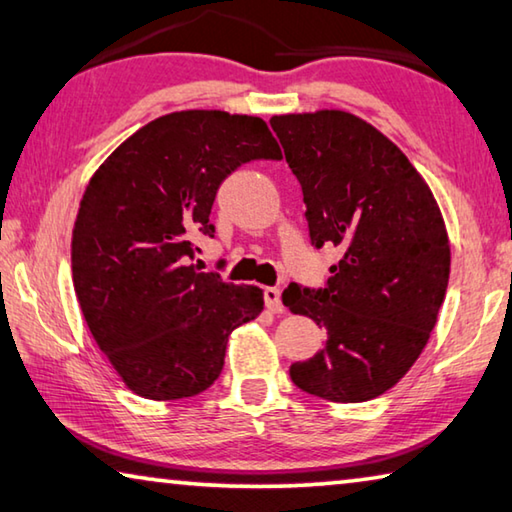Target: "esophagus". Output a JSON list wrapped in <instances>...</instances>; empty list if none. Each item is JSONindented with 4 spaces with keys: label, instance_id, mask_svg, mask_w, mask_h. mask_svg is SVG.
Masks as SVG:
<instances>
[{
    "label": "esophagus",
    "instance_id": "34e87169",
    "mask_svg": "<svg viewBox=\"0 0 512 512\" xmlns=\"http://www.w3.org/2000/svg\"><path fill=\"white\" fill-rule=\"evenodd\" d=\"M264 302H266V309L273 311V314H282V298H280V289L277 287H266L264 289Z\"/></svg>",
    "mask_w": 512,
    "mask_h": 512
}]
</instances>
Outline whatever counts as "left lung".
Instances as JSON below:
<instances>
[{"label": "left lung", "mask_w": 512, "mask_h": 512, "mask_svg": "<svg viewBox=\"0 0 512 512\" xmlns=\"http://www.w3.org/2000/svg\"><path fill=\"white\" fill-rule=\"evenodd\" d=\"M302 187L309 237L336 246L325 289L289 284L291 314L325 329V348L289 368L302 391L329 402L386 393L420 357L449 282V239L429 185L368 121L343 110L275 115Z\"/></svg>", "instance_id": "1"}]
</instances>
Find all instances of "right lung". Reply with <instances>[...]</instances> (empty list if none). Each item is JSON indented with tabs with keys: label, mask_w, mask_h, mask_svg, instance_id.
<instances>
[{
	"label": "right lung",
	"mask_w": 512,
	"mask_h": 512,
	"mask_svg": "<svg viewBox=\"0 0 512 512\" xmlns=\"http://www.w3.org/2000/svg\"><path fill=\"white\" fill-rule=\"evenodd\" d=\"M266 121L180 110L119 144L85 187L72 232V277L85 323L121 381L146 400H183L223 370L235 327L264 309L257 287L194 264L192 237L232 171L280 160Z\"/></svg>",
	"instance_id": "right-lung-1"
}]
</instances>
